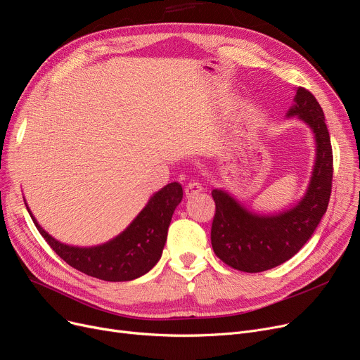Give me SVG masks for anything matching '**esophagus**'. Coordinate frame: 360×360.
Returning a JSON list of instances; mask_svg holds the SVG:
<instances>
[{"label":"esophagus","instance_id":"obj_1","mask_svg":"<svg viewBox=\"0 0 360 360\" xmlns=\"http://www.w3.org/2000/svg\"><path fill=\"white\" fill-rule=\"evenodd\" d=\"M202 191H205V186H202V184H200L198 181H191L190 184H186V186H185L186 197H195Z\"/></svg>","mask_w":360,"mask_h":360}]
</instances>
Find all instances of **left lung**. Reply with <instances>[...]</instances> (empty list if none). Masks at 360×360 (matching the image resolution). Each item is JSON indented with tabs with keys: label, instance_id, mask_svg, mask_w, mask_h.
I'll return each mask as SVG.
<instances>
[{
	"label": "left lung",
	"instance_id": "1",
	"mask_svg": "<svg viewBox=\"0 0 360 360\" xmlns=\"http://www.w3.org/2000/svg\"><path fill=\"white\" fill-rule=\"evenodd\" d=\"M287 116H299L316 138L314 175L299 205L275 216H259L245 210L226 193L212 191L216 205L213 252L228 266L241 272H263L291 259L311 237L330 202L334 159L322 107L314 94L299 86Z\"/></svg>",
	"mask_w": 360,
	"mask_h": 360
}]
</instances>
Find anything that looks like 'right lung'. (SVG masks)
<instances>
[{"instance_id": "add662e5", "label": "right lung", "mask_w": 360, "mask_h": 360, "mask_svg": "<svg viewBox=\"0 0 360 360\" xmlns=\"http://www.w3.org/2000/svg\"><path fill=\"white\" fill-rule=\"evenodd\" d=\"M182 195L181 184H167L150 198L148 205L120 236L103 245L89 248L58 243L38 225L32 213L30 217L44 240L72 268L94 278L119 283L147 274L159 262L172 214Z\"/></svg>"}]
</instances>
